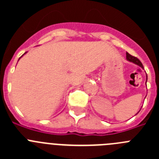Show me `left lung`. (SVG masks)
<instances>
[{
	"mask_svg": "<svg viewBox=\"0 0 159 159\" xmlns=\"http://www.w3.org/2000/svg\"><path fill=\"white\" fill-rule=\"evenodd\" d=\"M127 60H128V61H130V62H132L134 63V64H137V65L140 66L141 67H143V64L141 63V61H140L139 59L137 58V57H133V56H131V55H130L129 53H127ZM147 83V82H146ZM139 113V112H138Z\"/></svg>",
	"mask_w": 159,
	"mask_h": 159,
	"instance_id": "obj_1",
	"label": "left lung"
}]
</instances>
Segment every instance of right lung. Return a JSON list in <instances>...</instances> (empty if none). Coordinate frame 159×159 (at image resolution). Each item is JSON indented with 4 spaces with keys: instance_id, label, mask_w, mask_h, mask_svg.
<instances>
[{
    "instance_id": "1",
    "label": "right lung",
    "mask_w": 159,
    "mask_h": 159,
    "mask_svg": "<svg viewBox=\"0 0 159 159\" xmlns=\"http://www.w3.org/2000/svg\"><path fill=\"white\" fill-rule=\"evenodd\" d=\"M25 53H26V52H25ZM25 54H24V55H25ZM24 55H23V56H24ZM23 56H22V57H23Z\"/></svg>"
}]
</instances>
